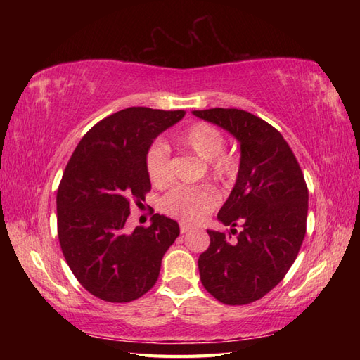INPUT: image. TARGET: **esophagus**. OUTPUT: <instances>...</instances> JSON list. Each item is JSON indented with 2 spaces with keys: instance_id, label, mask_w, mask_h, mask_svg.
Segmentation results:
<instances>
[{
  "instance_id": "1",
  "label": "esophagus",
  "mask_w": 360,
  "mask_h": 360,
  "mask_svg": "<svg viewBox=\"0 0 360 360\" xmlns=\"http://www.w3.org/2000/svg\"><path fill=\"white\" fill-rule=\"evenodd\" d=\"M179 229H181V233H188L190 232V226H187L186 223H181V226H179Z\"/></svg>"
}]
</instances>
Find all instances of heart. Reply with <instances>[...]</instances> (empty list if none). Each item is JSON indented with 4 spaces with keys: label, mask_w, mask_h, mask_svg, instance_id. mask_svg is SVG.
Wrapping results in <instances>:
<instances>
[{
    "label": "heart",
    "mask_w": 360,
    "mask_h": 360,
    "mask_svg": "<svg viewBox=\"0 0 360 360\" xmlns=\"http://www.w3.org/2000/svg\"><path fill=\"white\" fill-rule=\"evenodd\" d=\"M176 147L192 151L198 158L207 160L209 173L217 181L232 179L238 162L232 153L224 150V134L217 127L207 122H196L184 133L173 139ZM145 167L150 182L158 188H165L173 181L172 160L168 148L162 143H155L145 158ZM219 202L218 193L209 186H181L173 188L164 201V210L174 218L188 224H198L217 207Z\"/></svg>",
    "instance_id": "1"
}]
</instances>
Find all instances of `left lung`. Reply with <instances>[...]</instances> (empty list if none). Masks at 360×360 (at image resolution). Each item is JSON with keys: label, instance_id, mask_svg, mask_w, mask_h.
<instances>
[{"label": "left lung", "instance_id": "8db88e82", "mask_svg": "<svg viewBox=\"0 0 360 360\" xmlns=\"http://www.w3.org/2000/svg\"><path fill=\"white\" fill-rule=\"evenodd\" d=\"M193 114L224 128L241 150L218 219L243 231L236 243L229 241L231 233L207 231L210 246L198 259L201 283L221 303L248 304L277 286L295 262L307 233L308 187L288 142L263 119L236 108Z\"/></svg>", "mask_w": 360, "mask_h": 360}]
</instances>
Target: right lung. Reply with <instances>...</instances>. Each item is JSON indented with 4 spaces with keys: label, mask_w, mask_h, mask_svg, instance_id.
Listing matches in <instances>:
<instances>
[{
    "label": "right lung",
    "mask_w": 360,
    "mask_h": 360,
    "mask_svg": "<svg viewBox=\"0 0 360 360\" xmlns=\"http://www.w3.org/2000/svg\"><path fill=\"white\" fill-rule=\"evenodd\" d=\"M186 111L131 106L82 137L57 190V231L65 259L89 294L127 303L155 286L160 262L179 235L176 221L155 213L148 227L127 231L129 204L151 184L145 158L153 141Z\"/></svg>",
    "instance_id": "add662e5"
}]
</instances>
